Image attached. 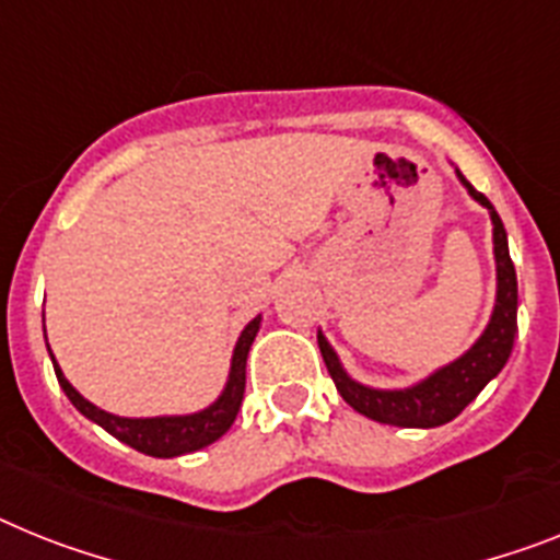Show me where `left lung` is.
<instances>
[{
    "mask_svg": "<svg viewBox=\"0 0 560 560\" xmlns=\"http://www.w3.org/2000/svg\"><path fill=\"white\" fill-rule=\"evenodd\" d=\"M462 185L467 187L469 196L490 210L492 219V250H495V272H498V293H495V310L487 324V330L481 332L476 345L464 352L462 359H455L447 368L435 370L427 375L424 382L412 384L404 389H375L364 387V384L352 382L345 373L341 361H338L336 350L327 345V338L318 332V350L327 364V373L332 375L336 389L341 393L352 410L361 416L382 421V424L393 427H441L453 421L458 412L467 407L472 398L481 393L487 384L504 370L506 359L512 352V341L518 332V279H515V267L510 258V244H506V230L501 224V215L490 205V199L478 192L462 176Z\"/></svg>",
    "mask_w": 560,
    "mask_h": 560,
    "instance_id": "8db88e82",
    "label": "left lung"
}]
</instances>
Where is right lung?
I'll return each mask as SVG.
<instances>
[{
  "label": "right lung",
  "instance_id": "1",
  "mask_svg": "<svg viewBox=\"0 0 560 560\" xmlns=\"http://www.w3.org/2000/svg\"><path fill=\"white\" fill-rule=\"evenodd\" d=\"M258 327H261V316L253 318L247 327L242 330L236 341V350H233V361H230V375L228 384H224L222 396L210 404L208 410L190 412V416H159V418H121L113 416V412L98 410L96 404H91L84 396H79L73 384L68 382L59 370V364L54 361L56 378H59V387L65 389V396L70 398V404L82 412L84 418L96 421L102 430H107L113 439L125 441L128 447L139 450L144 455H153V458H173V455H187L196 453V450L208 447L213 441H219L224 432L230 430V424L236 421L238 407H242L244 398V368H247V352H250L253 338H256ZM54 359V352H50Z\"/></svg>",
  "mask_w": 560,
  "mask_h": 560
}]
</instances>
